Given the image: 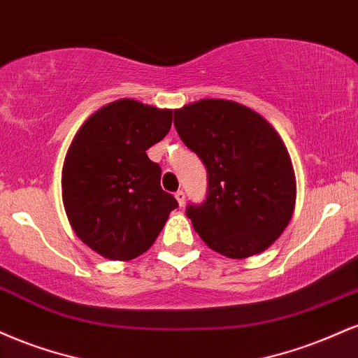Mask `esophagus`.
Instances as JSON below:
<instances>
[{"label":"esophagus","mask_w":358,"mask_h":358,"mask_svg":"<svg viewBox=\"0 0 358 358\" xmlns=\"http://www.w3.org/2000/svg\"><path fill=\"white\" fill-rule=\"evenodd\" d=\"M174 196H176V199H178L179 206H184V201H186V194H184V191H180V189H179V191L176 192Z\"/></svg>","instance_id":"obj_1"}]
</instances>
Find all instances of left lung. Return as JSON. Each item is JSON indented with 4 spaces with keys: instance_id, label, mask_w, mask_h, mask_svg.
Wrapping results in <instances>:
<instances>
[{
    "instance_id": "8db88e82",
    "label": "left lung",
    "mask_w": 358,
    "mask_h": 358,
    "mask_svg": "<svg viewBox=\"0 0 358 358\" xmlns=\"http://www.w3.org/2000/svg\"><path fill=\"white\" fill-rule=\"evenodd\" d=\"M180 141L203 161L208 192L186 216L217 253L248 258L283 233L295 206V174L276 130L251 108L201 100L174 110Z\"/></svg>"
}]
</instances>
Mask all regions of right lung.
<instances>
[{"instance_id": "right-lung-1", "label": "right lung", "mask_w": 358, "mask_h": 358, "mask_svg": "<svg viewBox=\"0 0 358 358\" xmlns=\"http://www.w3.org/2000/svg\"><path fill=\"white\" fill-rule=\"evenodd\" d=\"M171 124L172 110L122 99L95 112L71 142L63 204L77 236L105 258L127 262L144 253L179 206L145 152Z\"/></svg>"}]
</instances>
